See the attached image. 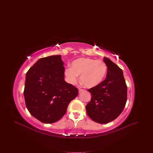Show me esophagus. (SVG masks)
Masks as SVG:
<instances>
[{
  "label": "esophagus",
  "mask_w": 153,
  "mask_h": 153,
  "mask_svg": "<svg viewBox=\"0 0 153 153\" xmlns=\"http://www.w3.org/2000/svg\"><path fill=\"white\" fill-rule=\"evenodd\" d=\"M85 91V90H83V89H81V88H79V93H81V92H82V91Z\"/></svg>",
  "instance_id": "1"
}]
</instances>
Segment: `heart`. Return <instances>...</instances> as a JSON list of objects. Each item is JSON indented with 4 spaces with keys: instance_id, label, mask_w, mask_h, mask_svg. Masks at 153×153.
I'll return each mask as SVG.
<instances>
[{
    "instance_id": "1",
    "label": "heart",
    "mask_w": 153,
    "mask_h": 153,
    "mask_svg": "<svg viewBox=\"0 0 153 153\" xmlns=\"http://www.w3.org/2000/svg\"><path fill=\"white\" fill-rule=\"evenodd\" d=\"M107 71L106 63L102 60L82 57L74 60L71 67H67L64 73L67 80L75 84L80 75V80L87 88H93L99 85L105 79Z\"/></svg>"
}]
</instances>
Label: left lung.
Segmentation results:
<instances>
[{
    "label": "left lung",
    "mask_w": 153,
    "mask_h": 153,
    "mask_svg": "<svg viewBox=\"0 0 153 153\" xmlns=\"http://www.w3.org/2000/svg\"><path fill=\"white\" fill-rule=\"evenodd\" d=\"M107 66L106 79L89 89L91 101L86 105L88 116L94 122L107 123L122 112L127 100V86L122 69L110 59L104 57Z\"/></svg>",
    "instance_id": "1"
}]
</instances>
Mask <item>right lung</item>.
<instances>
[{
  "label": "right lung",
  "instance_id": "1",
  "mask_svg": "<svg viewBox=\"0 0 153 153\" xmlns=\"http://www.w3.org/2000/svg\"><path fill=\"white\" fill-rule=\"evenodd\" d=\"M63 62L60 55L39 59L26 74L24 97L30 114L45 123L60 120L78 89L64 80Z\"/></svg>",
  "mask_w": 153,
  "mask_h": 153
}]
</instances>
